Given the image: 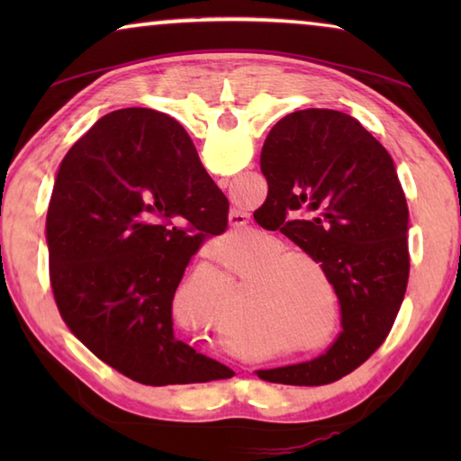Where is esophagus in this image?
I'll use <instances>...</instances> for the list:
<instances>
[{"label": "esophagus", "mask_w": 461, "mask_h": 461, "mask_svg": "<svg viewBox=\"0 0 461 461\" xmlns=\"http://www.w3.org/2000/svg\"><path fill=\"white\" fill-rule=\"evenodd\" d=\"M248 223V213H241V212H230V225L231 228H244Z\"/></svg>", "instance_id": "34e87169"}]
</instances>
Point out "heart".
Here are the masks:
<instances>
[{
    "mask_svg": "<svg viewBox=\"0 0 461 461\" xmlns=\"http://www.w3.org/2000/svg\"><path fill=\"white\" fill-rule=\"evenodd\" d=\"M248 260L254 262L244 275L246 294L233 311L231 325L254 341H293L288 354L330 348L338 333L339 309L325 264L307 249L285 248L283 240L264 231H254L246 240L238 264Z\"/></svg>",
    "mask_w": 461,
    "mask_h": 461,
    "instance_id": "b5f03b06",
    "label": "heart"
}]
</instances>
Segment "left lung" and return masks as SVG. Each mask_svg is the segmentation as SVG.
Listing matches in <instances>:
<instances>
[{
  "instance_id": "1",
  "label": "left lung",
  "mask_w": 461,
  "mask_h": 461,
  "mask_svg": "<svg viewBox=\"0 0 461 461\" xmlns=\"http://www.w3.org/2000/svg\"><path fill=\"white\" fill-rule=\"evenodd\" d=\"M268 197L254 212L330 270L341 331L309 362L258 370L278 384L319 386L346 376L386 339L409 280V209L394 162L352 115L301 109L264 140Z\"/></svg>"
}]
</instances>
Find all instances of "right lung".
<instances>
[{
    "instance_id": "obj_1",
    "label": "right lung",
    "mask_w": 461,
    "mask_h": 461,
    "mask_svg": "<svg viewBox=\"0 0 461 461\" xmlns=\"http://www.w3.org/2000/svg\"><path fill=\"white\" fill-rule=\"evenodd\" d=\"M228 209L176 120L107 113L60 162L46 215L62 321L140 384L223 378L228 366L176 339L173 299L201 241L228 228Z\"/></svg>"
}]
</instances>
